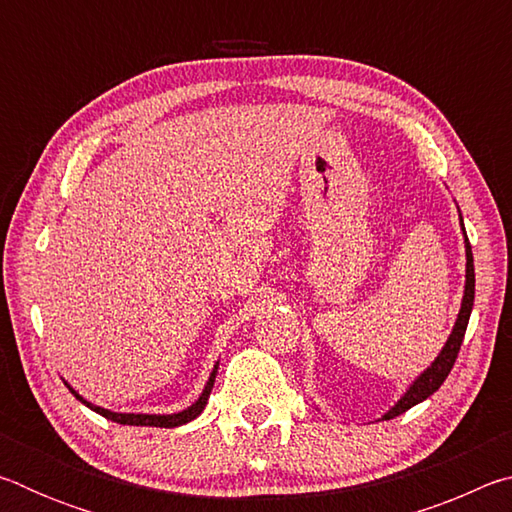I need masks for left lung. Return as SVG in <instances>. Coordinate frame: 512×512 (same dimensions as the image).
Wrapping results in <instances>:
<instances>
[{
    "instance_id": "obj_1",
    "label": "left lung",
    "mask_w": 512,
    "mask_h": 512,
    "mask_svg": "<svg viewBox=\"0 0 512 512\" xmlns=\"http://www.w3.org/2000/svg\"><path fill=\"white\" fill-rule=\"evenodd\" d=\"M463 232H465V228H463ZM465 257H467V264H465V296H463V302H461V311H458L456 325L452 329V334H449L443 352H440L436 361H433L431 366L424 370L418 379L413 381L409 391H406L400 397V402H397L393 409L388 411L381 420H391V418H395V415H402L404 411H409L411 406L427 400L429 395H433L440 386H443V381L447 379L449 372H452L454 361L458 357V350H461V343H463V336H465V329H467V320H470L472 305H474V257H472V246H470V241H467V237H465Z\"/></svg>"
}]
</instances>
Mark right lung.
Here are the masks:
<instances>
[{"mask_svg":"<svg viewBox=\"0 0 512 512\" xmlns=\"http://www.w3.org/2000/svg\"><path fill=\"white\" fill-rule=\"evenodd\" d=\"M214 377H216V366L212 370L210 379H207V384L203 388V393L198 400L189 406V409L180 411V413H171V415H149V413H115V411H108V409H101V406H94L90 404L88 400H83V397L74 391L72 386L65 384L69 388V393H72L76 400H81L85 406H90L92 411H97L99 415H103V418H108L112 422L117 424H131V427H162V429H173V427H180V424L185 422H192L194 418H198L201 415V411L205 409L207 404V397H210L212 393V386H214Z\"/></svg>","mask_w":512,"mask_h":512,"instance_id":"add662e5","label":"right lung"}]
</instances>
